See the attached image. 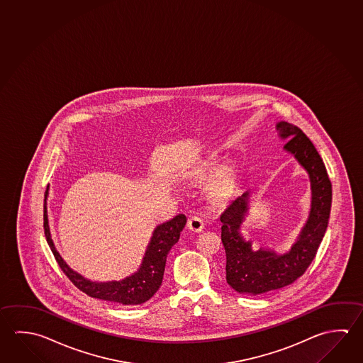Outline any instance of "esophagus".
I'll use <instances>...</instances> for the list:
<instances>
[{"mask_svg": "<svg viewBox=\"0 0 363 363\" xmlns=\"http://www.w3.org/2000/svg\"><path fill=\"white\" fill-rule=\"evenodd\" d=\"M187 227L190 229L191 232H201L203 228V222L201 220V218L199 216H191L187 222Z\"/></svg>", "mask_w": 363, "mask_h": 363, "instance_id": "1", "label": "esophagus"}]
</instances>
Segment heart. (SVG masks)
<instances>
[{"instance_id": "1", "label": "heart", "mask_w": 363, "mask_h": 363, "mask_svg": "<svg viewBox=\"0 0 363 363\" xmlns=\"http://www.w3.org/2000/svg\"><path fill=\"white\" fill-rule=\"evenodd\" d=\"M218 168H219L218 162L211 160L196 173V177L200 179H208L213 173L218 171ZM233 190H235L233 173L229 172V171H223L208 186V199H209L210 203H214V205H220L224 201H227V199L233 194Z\"/></svg>"}]
</instances>
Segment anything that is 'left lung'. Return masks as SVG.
Here are the masks:
<instances>
[{
    "label": "left lung",
    "mask_w": 363,
    "mask_h": 363,
    "mask_svg": "<svg viewBox=\"0 0 363 363\" xmlns=\"http://www.w3.org/2000/svg\"><path fill=\"white\" fill-rule=\"evenodd\" d=\"M284 150L305 169L311 186V205L305 224L291 248L252 247L242 235V223L250 209L251 190L229 200L220 214L222 242L225 250V279L235 292L260 296L289 286L298 279L315 259L328 228L331 209V184L324 162L311 140L298 128L286 121L275 123Z\"/></svg>",
    "instance_id": "obj_1"
}]
</instances>
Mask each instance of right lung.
<instances>
[{
	"instance_id": "add662e5",
	"label": "right lung",
	"mask_w": 363,
	"mask_h": 363,
	"mask_svg": "<svg viewBox=\"0 0 363 363\" xmlns=\"http://www.w3.org/2000/svg\"><path fill=\"white\" fill-rule=\"evenodd\" d=\"M48 194H50V186L47 187L45 195V238L57 260L58 265L67 275V278L74 283V286H77L82 292L86 293L93 298L109 301L118 305H141L152 298L160 289V284L163 281L167 255L179 242V235L184 230L187 222L186 216L184 214H179L168 222L158 224L154 228L150 241L147 243L145 254L143 256L140 267L135 273L121 280L93 281V280L86 279L75 270H72L55 246V242L52 240L48 210H47Z\"/></svg>"
}]
</instances>
